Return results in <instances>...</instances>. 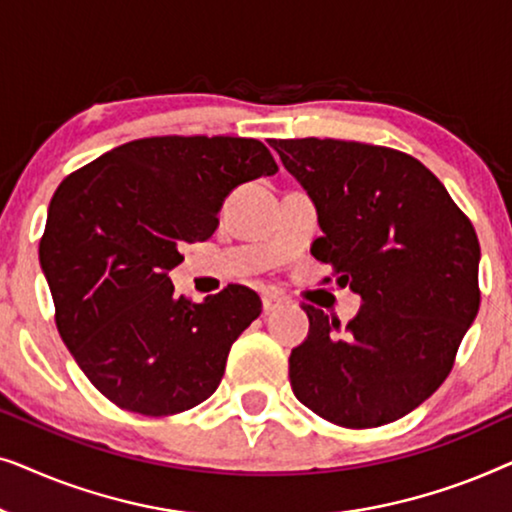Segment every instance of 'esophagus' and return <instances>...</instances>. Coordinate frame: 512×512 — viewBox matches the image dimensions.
Returning a JSON list of instances; mask_svg holds the SVG:
<instances>
[{"instance_id":"1","label":"esophagus","mask_w":512,"mask_h":512,"mask_svg":"<svg viewBox=\"0 0 512 512\" xmlns=\"http://www.w3.org/2000/svg\"><path fill=\"white\" fill-rule=\"evenodd\" d=\"M282 305H284V300L272 296V293H265V296H263V312H275Z\"/></svg>"}]
</instances>
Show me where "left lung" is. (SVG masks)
<instances>
[{"instance_id":"8db88e82","label":"left lung","mask_w":512,"mask_h":512,"mask_svg":"<svg viewBox=\"0 0 512 512\" xmlns=\"http://www.w3.org/2000/svg\"><path fill=\"white\" fill-rule=\"evenodd\" d=\"M270 146L317 202L312 256L363 300L345 328L303 303L310 333L289 359L293 394L345 429L396 422L445 382L480 310L473 223L403 151L317 137Z\"/></svg>"}]
</instances>
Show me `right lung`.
<instances>
[{"label":"right lung","mask_w":512,"mask_h":512,"mask_svg":"<svg viewBox=\"0 0 512 512\" xmlns=\"http://www.w3.org/2000/svg\"><path fill=\"white\" fill-rule=\"evenodd\" d=\"M279 170L247 137H144L69 174L48 207L39 261L60 338L95 389L149 417L191 410L219 387L233 342L261 314L242 284L193 303L167 272L205 242L226 195Z\"/></svg>","instance_id":"right-lung-1"}]
</instances>
